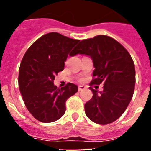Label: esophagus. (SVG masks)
<instances>
[{
    "label": "esophagus",
    "mask_w": 151,
    "mask_h": 151,
    "mask_svg": "<svg viewBox=\"0 0 151 151\" xmlns=\"http://www.w3.org/2000/svg\"><path fill=\"white\" fill-rule=\"evenodd\" d=\"M85 88V86H83V85H79V86H78V91H83Z\"/></svg>",
    "instance_id": "1"
}]
</instances>
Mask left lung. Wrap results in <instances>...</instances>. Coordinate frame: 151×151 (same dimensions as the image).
<instances>
[{"label": "left lung", "instance_id": "obj_1", "mask_svg": "<svg viewBox=\"0 0 151 151\" xmlns=\"http://www.w3.org/2000/svg\"><path fill=\"white\" fill-rule=\"evenodd\" d=\"M90 56L94 70L90 86L104 83L103 91L90 87L93 97L85 104L91 120L100 125L111 123L126 110L132 98L135 69L128 50L116 40L107 35H97L81 41L75 54Z\"/></svg>", "mask_w": 151, "mask_h": 151}]
</instances>
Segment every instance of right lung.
<instances>
[{
	"label": "right lung",
	"mask_w": 151,
	"mask_h": 151,
	"mask_svg": "<svg viewBox=\"0 0 151 151\" xmlns=\"http://www.w3.org/2000/svg\"><path fill=\"white\" fill-rule=\"evenodd\" d=\"M79 41L57 32L47 33L36 40L23 56L19 88L26 108L37 120L47 123L59 119L66 111V101L78 91L74 84L60 88L54 81Z\"/></svg>",
	"instance_id": "obj_1"
}]
</instances>
